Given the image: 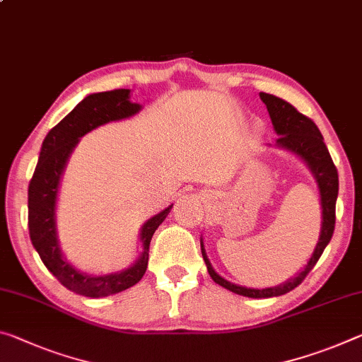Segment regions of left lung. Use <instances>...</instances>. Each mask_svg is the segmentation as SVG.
<instances>
[{
    "label": "left lung",
    "instance_id": "1",
    "mask_svg": "<svg viewBox=\"0 0 362 362\" xmlns=\"http://www.w3.org/2000/svg\"><path fill=\"white\" fill-rule=\"evenodd\" d=\"M261 100L266 105L269 116H271L272 125L275 134L279 135L275 146L282 148L290 153L296 154L298 158L305 160L306 165L311 169L315 182H317L319 193H320V206H322V227H320V235L317 240V245L313 251L311 257H309L308 264L301 272H298L293 279H288L286 282L280 284L277 286H271V288H246V286L235 285L228 282L223 277H221L214 269H212L211 262L206 256V250L202 240V255L208 267V272L211 279L216 284H219L223 288L233 291V293L248 296V298H272L285 295L296 288L306 275L311 272V269L319 261L320 255L324 253L325 246L329 245L332 235H334L335 228V203L338 197V172L330 158V153L327 150L324 136L320 135V130L317 129L311 119L306 117L305 114L296 111L290 103H286L282 98L269 95V93H259Z\"/></svg>",
    "mask_w": 362,
    "mask_h": 362
}]
</instances>
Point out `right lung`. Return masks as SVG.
<instances>
[{
	"mask_svg": "<svg viewBox=\"0 0 362 362\" xmlns=\"http://www.w3.org/2000/svg\"><path fill=\"white\" fill-rule=\"evenodd\" d=\"M140 109L139 103L130 101V90L127 88L88 95L45 136L38 164L28 183V232L33 248L37 250L48 271L67 290L77 295L88 298L109 296L139 284L148 267L153 233L172 209L170 204L143 223L140 232L141 255L135 264L120 272L107 275L80 272L66 259L59 248L56 232L57 190L67 159L77 146L80 136L112 120L135 116Z\"/></svg>",
	"mask_w": 362,
	"mask_h": 362,
	"instance_id": "add662e5",
	"label": "right lung"
}]
</instances>
